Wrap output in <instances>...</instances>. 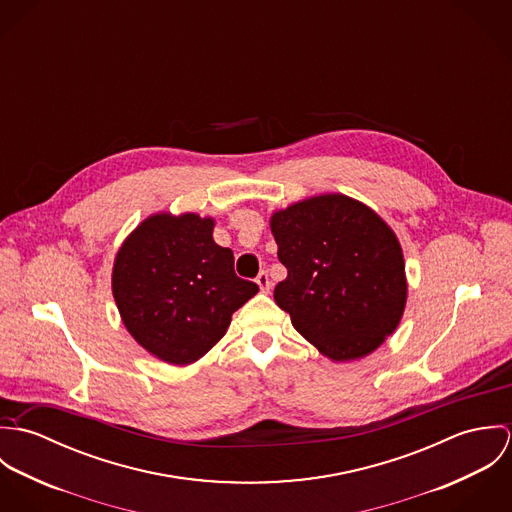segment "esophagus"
I'll return each instance as SVG.
<instances>
[{
	"label": "esophagus",
	"instance_id": "obj_1",
	"mask_svg": "<svg viewBox=\"0 0 512 512\" xmlns=\"http://www.w3.org/2000/svg\"><path fill=\"white\" fill-rule=\"evenodd\" d=\"M256 284L260 286V290H262V292H270V276H268V272H264V270H262V272L258 274V278H256Z\"/></svg>",
	"mask_w": 512,
	"mask_h": 512
}]
</instances>
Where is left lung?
<instances>
[{
  "mask_svg": "<svg viewBox=\"0 0 512 512\" xmlns=\"http://www.w3.org/2000/svg\"><path fill=\"white\" fill-rule=\"evenodd\" d=\"M270 228L288 270L274 299L319 353L355 361L394 333L408 293L404 256L372 209L329 193L274 213Z\"/></svg>",
  "mask_w": 512,
  "mask_h": 512,
  "instance_id": "1",
  "label": "left lung"
}]
</instances>
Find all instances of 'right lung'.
Masks as SVG:
<instances>
[{
  "instance_id": "right-lung-1",
  "label": "right lung",
  "mask_w": 512,
  "mask_h": 512,
  "mask_svg": "<svg viewBox=\"0 0 512 512\" xmlns=\"http://www.w3.org/2000/svg\"><path fill=\"white\" fill-rule=\"evenodd\" d=\"M215 220L151 215L122 244L112 293L130 335L163 363L191 365L224 337L232 313L258 293L213 240Z\"/></svg>"
}]
</instances>
